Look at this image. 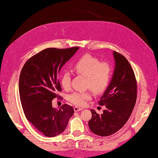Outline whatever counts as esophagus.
<instances>
[{"label": "esophagus", "mask_w": 158, "mask_h": 158, "mask_svg": "<svg viewBox=\"0 0 158 158\" xmlns=\"http://www.w3.org/2000/svg\"><path fill=\"white\" fill-rule=\"evenodd\" d=\"M74 110L75 112H76V111H81V110H82V108H80V107L76 106V107H74Z\"/></svg>", "instance_id": "1"}]
</instances>
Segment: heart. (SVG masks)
Masks as SVG:
<instances>
[{"mask_svg": "<svg viewBox=\"0 0 158 158\" xmlns=\"http://www.w3.org/2000/svg\"><path fill=\"white\" fill-rule=\"evenodd\" d=\"M75 73L86 78V86L96 94H102L106 91L111 79V66L106 62H101L97 57L85 54L76 62L73 66ZM71 78L69 73H64L61 76L60 84L64 89L70 88ZM91 90L76 92L71 94L69 99L75 106H84L92 98Z\"/></svg>", "mask_w": 158, "mask_h": 158, "instance_id": "b5f03b06", "label": "heart"}]
</instances>
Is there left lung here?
I'll return each mask as SVG.
<instances>
[{
	"instance_id": "1",
	"label": "left lung",
	"mask_w": 158,
	"mask_h": 158,
	"mask_svg": "<svg viewBox=\"0 0 158 158\" xmlns=\"http://www.w3.org/2000/svg\"><path fill=\"white\" fill-rule=\"evenodd\" d=\"M115 68L111 82L98 103L106 106L102 114L90 109L92 118L88 122L92 132L108 136L125 125L135 107L137 98V83L135 73L123 55L113 51Z\"/></svg>"
}]
</instances>
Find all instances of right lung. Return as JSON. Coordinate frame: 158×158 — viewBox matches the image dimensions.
Segmentation results:
<instances>
[{
    "label": "right lung",
    "mask_w": 158,
    "mask_h": 158,
    "mask_svg": "<svg viewBox=\"0 0 158 158\" xmlns=\"http://www.w3.org/2000/svg\"><path fill=\"white\" fill-rule=\"evenodd\" d=\"M79 49L47 48L31 56L23 65L19 79V93L26 118L37 130L47 137L63 132L73 107L64 104L60 109L52 106L59 97L61 86L58 74L63 66Z\"/></svg>",
    "instance_id": "1"
}]
</instances>
